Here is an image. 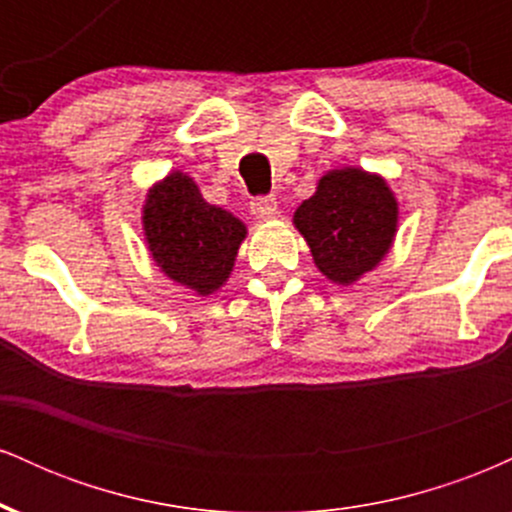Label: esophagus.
Returning <instances> with one entry per match:
<instances>
[{
  "mask_svg": "<svg viewBox=\"0 0 512 512\" xmlns=\"http://www.w3.org/2000/svg\"><path fill=\"white\" fill-rule=\"evenodd\" d=\"M250 209H252V214L257 216V219L267 221V219H274L276 209H279V204H276V197L274 195H264V197L252 199Z\"/></svg>",
  "mask_w": 512,
  "mask_h": 512,
  "instance_id": "34e87169",
  "label": "esophagus"
}]
</instances>
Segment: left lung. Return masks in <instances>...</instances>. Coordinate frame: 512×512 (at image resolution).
<instances>
[{
    "label": "left lung",
    "instance_id": "1",
    "mask_svg": "<svg viewBox=\"0 0 512 512\" xmlns=\"http://www.w3.org/2000/svg\"><path fill=\"white\" fill-rule=\"evenodd\" d=\"M397 216V199L380 175L337 168L322 175L293 223L308 240L317 269L334 284L349 286L392 248Z\"/></svg>",
    "mask_w": 512,
    "mask_h": 512
}]
</instances>
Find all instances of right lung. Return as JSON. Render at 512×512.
<instances>
[{"mask_svg": "<svg viewBox=\"0 0 512 512\" xmlns=\"http://www.w3.org/2000/svg\"><path fill=\"white\" fill-rule=\"evenodd\" d=\"M142 223L161 272L197 296H209L226 284L248 233L231 211L204 202L195 180L180 170L151 187Z\"/></svg>", "mask_w": 512, "mask_h": 512, "instance_id": "add662e5", "label": "right lung"}]
</instances>
